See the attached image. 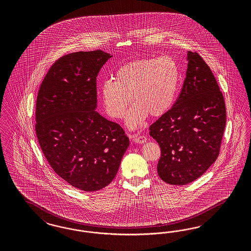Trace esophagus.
Returning a JSON list of instances; mask_svg holds the SVG:
<instances>
[{
    "mask_svg": "<svg viewBox=\"0 0 251 251\" xmlns=\"http://www.w3.org/2000/svg\"><path fill=\"white\" fill-rule=\"evenodd\" d=\"M132 140L138 143V144H144L146 141H147V138L145 135H140V134H133L132 135Z\"/></svg>",
    "mask_w": 251,
    "mask_h": 251,
    "instance_id": "1",
    "label": "esophagus"
}]
</instances>
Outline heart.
Instances as JSON below:
<instances>
[{"instance_id": "obj_1", "label": "heart", "mask_w": 251, "mask_h": 251, "mask_svg": "<svg viewBox=\"0 0 251 251\" xmlns=\"http://www.w3.org/2000/svg\"><path fill=\"white\" fill-rule=\"evenodd\" d=\"M114 79L103 81L100 87L106 113L122 119L131 102L134 106L127 115L129 128L140 127L147 115L157 118L167 113L175 101L180 73L170 56L130 61L118 69Z\"/></svg>"}]
</instances>
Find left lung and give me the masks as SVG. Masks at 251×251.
I'll use <instances>...</instances> for the list:
<instances>
[{
	"mask_svg": "<svg viewBox=\"0 0 251 251\" xmlns=\"http://www.w3.org/2000/svg\"><path fill=\"white\" fill-rule=\"evenodd\" d=\"M188 69L175 104L149 127L161 148L160 178L171 185L192 182L220 153L226 123V103L210 67L188 52Z\"/></svg>",
	"mask_w": 251,
	"mask_h": 251,
	"instance_id": "left-lung-1",
	"label": "left lung"
}]
</instances>
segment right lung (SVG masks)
Masks as SVG:
<instances>
[{
    "instance_id": "right-lung-1",
    "label": "right lung",
    "mask_w": 251,
    "mask_h": 251,
    "mask_svg": "<svg viewBox=\"0 0 251 251\" xmlns=\"http://www.w3.org/2000/svg\"><path fill=\"white\" fill-rule=\"evenodd\" d=\"M112 55L78 51L54 62L40 84L35 130L54 172L84 191L105 188L113 180L129 145L118 123L97 107V77Z\"/></svg>"
}]
</instances>
